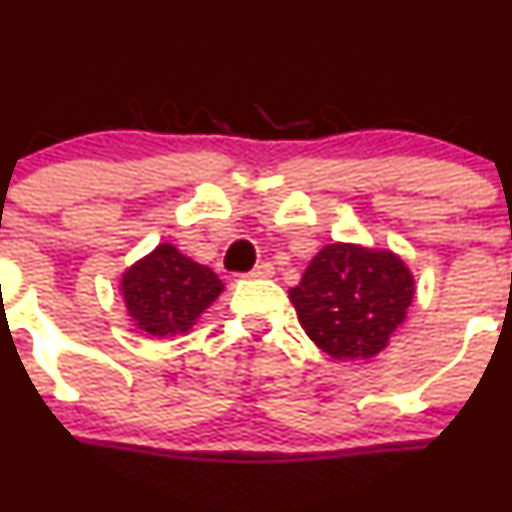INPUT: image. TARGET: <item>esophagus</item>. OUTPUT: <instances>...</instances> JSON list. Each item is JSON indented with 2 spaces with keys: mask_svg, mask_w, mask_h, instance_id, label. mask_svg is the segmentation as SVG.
Instances as JSON below:
<instances>
[{
  "mask_svg": "<svg viewBox=\"0 0 512 512\" xmlns=\"http://www.w3.org/2000/svg\"><path fill=\"white\" fill-rule=\"evenodd\" d=\"M273 273H276V268H273V263L263 261V263H258V266L251 268L249 278H271Z\"/></svg>",
  "mask_w": 512,
  "mask_h": 512,
  "instance_id": "34e87169",
  "label": "esophagus"
}]
</instances>
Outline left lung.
Instances as JSON below:
<instances>
[{"instance_id":"1","label":"left lung","mask_w":512,"mask_h":512,"mask_svg":"<svg viewBox=\"0 0 512 512\" xmlns=\"http://www.w3.org/2000/svg\"><path fill=\"white\" fill-rule=\"evenodd\" d=\"M416 281L393 251L328 244L288 291L306 336L336 361L373 358L406 321Z\"/></svg>"}]
</instances>
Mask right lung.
<instances>
[{
  "label": "right lung",
  "mask_w": 512,
  "mask_h": 512,
  "mask_svg": "<svg viewBox=\"0 0 512 512\" xmlns=\"http://www.w3.org/2000/svg\"><path fill=\"white\" fill-rule=\"evenodd\" d=\"M224 291L221 278L176 246L159 244L121 276L131 321L156 338L186 333Z\"/></svg>",
  "instance_id": "1"
}]
</instances>
